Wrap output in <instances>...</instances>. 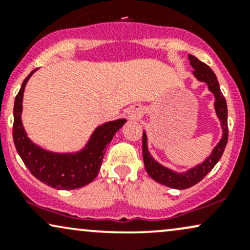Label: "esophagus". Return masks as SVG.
<instances>
[{
	"label": "esophagus",
	"instance_id": "esophagus-1",
	"mask_svg": "<svg viewBox=\"0 0 250 250\" xmlns=\"http://www.w3.org/2000/svg\"><path fill=\"white\" fill-rule=\"evenodd\" d=\"M136 115H139V114H137L136 111H135V113H134V116H136Z\"/></svg>",
	"mask_w": 250,
	"mask_h": 250
}]
</instances>
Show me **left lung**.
Returning <instances> with one entry per match:
<instances>
[{
	"label": "left lung",
	"mask_w": 250,
	"mask_h": 250,
	"mask_svg": "<svg viewBox=\"0 0 250 250\" xmlns=\"http://www.w3.org/2000/svg\"><path fill=\"white\" fill-rule=\"evenodd\" d=\"M189 61H190L191 67L194 68V75L199 81L206 82L208 84L209 90L215 95V110H216L217 117L221 121V127H222L223 135L222 139L217 143V146L213 149L210 156L206 159V161L196 167L189 169L186 173H175L170 169L163 167V166L157 163L153 157L150 156L147 147V135L143 131L142 136V151H143V162H145V167L149 176L151 179L156 181V182L161 183L167 187L175 188V189H187L193 187V186L199 183L203 177L207 175L209 171L215 167L219 160L222 156L223 151L228 141V109H227V102L225 96L222 95L220 89L219 81H217L216 75L214 71L208 67L206 63L201 62L199 59L193 55L188 56Z\"/></svg>",
	"instance_id": "1"
}]
</instances>
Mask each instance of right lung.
I'll return each instance as SVG.
<instances>
[{
  "label": "right lung",
  "instance_id": "right-lung-1",
  "mask_svg": "<svg viewBox=\"0 0 250 250\" xmlns=\"http://www.w3.org/2000/svg\"><path fill=\"white\" fill-rule=\"evenodd\" d=\"M34 71L25 77L15 97L13 139L17 153L30 173L45 185L64 190L84 187L99 174L105 147L116 131L125 125V120H116L97 127L85 148L79 153L56 154L43 150L30 141L21 121L24 88Z\"/></svg>",
  "mask_w": 250,
  "mask_h": 250
}]
</instances>
